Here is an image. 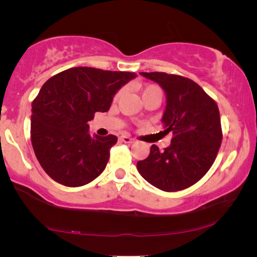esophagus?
<instances>
[{
  "label": "esophagus",
  "instance_id": "esophagus-1",
  "mask_svg": "<svg viewBox=\"0 0 257 257\" xmlns=\"http://www.w3.org/2000/svg\"><path fill=\"white\" fill-rule=\"evenodd\" d=\"M120 140L122 143H126V144H132V143H135V139H132L131 137H128V136H121L120 137Z\"/></svg>",
  "mask_w": 257,
  "mask_h": 257
}]
</instances>
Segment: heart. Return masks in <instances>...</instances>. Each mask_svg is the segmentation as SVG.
<instances>
[{
  "label": "heart",
  "mask_w": 257,
  "mask_h": 257,
  "mask_svg": "<svg viewBox=\"0 0 257 257\" xmlns=\"http://www.w3.org/2000/svg\"><path fill=\"white\" fill-rule=\"evenodd\" d=\"M151 93L161 94V90L157 85H146L142 89V97H145L147 94H151Z\"/></svg>",
  "instance_id": "b5f03b06"
}]
</instances>
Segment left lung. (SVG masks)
Returning a JSON list of instances; mask_svg holds the SVG:
<instances>
[{
  "mask_svg": "<svg viewBox=\"0 0 257 257\" xmlns=\"http://www.w3.org/2000/svg\"><path fill=\"white\" fill-rule=\"evenodd\" d=\"M159 84L166 96L161 118L164 132H172L171 145L137 163L140 175L165 192L188 188L205 175L222 142L220 112L215 101L192 79L166 72H140Z\"/></svg>",
  "mask_w": 257,
  "mask_h": 257,
  "instance_id": "obj_1",
  "label": "left lung"
}]
</instances>
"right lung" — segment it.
Listing matches in <instances>:
<instances>
[{
    "label": "right lung",
    "mask_w": 257,
    "mask_h": 257,
    "mask_svg": "<svg viewBox=\"0 0 257 257\" xmlns=\"http://www.w3.org/2000/svg\"><path fill=\"white\" fill-rule=\"evenodd\" d=\"M135 72L77 66L44 83L31 108V144L49 177L68 187L94 180L110 158L117 137L91 136L87 121L106 112L114 94Z\"/></svg>",
    "instance_id": "1"
}]
</instances>
